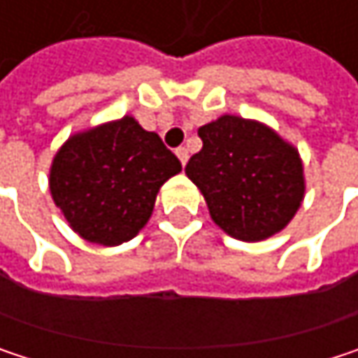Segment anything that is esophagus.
<instances>
[{
  "label": "esophagus",
  "mask_w": 358,
  "mask_h": 358,
  "mask_svg": "<svg viewBox=\"0 0 358 358\" xmlns=\"http://www.w3.org/2000/svg\"><path fill=\"white\" fill-rule=\"evenodd\" d=\"M176 155H178L180 164L186 166V162H188V151H186V147H178V149H176Z\"/></svg>",
  "instance_id": "esophagus-1"
}]
</instances>
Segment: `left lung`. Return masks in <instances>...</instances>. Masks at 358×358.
Returning <instances> with one entry per match:
<instances>
[{"mask_svg":"<svg viewBox=\"0 0 358 358\" xmlns=\"http://www.w3.org/2000/svg\"><path fill=\"white\" fill-rule=\"evenodd\" d=\"M203 149L186 164L211 220L232 238L259 243L282 232L305 199L299 149L271 126L224 113L199 128Z\"/></svg>","mask_w":358,"mask_h":358,"instance_id":"obj_1","label":"left lung"}]
</instances>
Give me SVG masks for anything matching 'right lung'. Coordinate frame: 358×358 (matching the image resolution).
I'll list each match as a JSON object with an SVG mask.
<instances>
[{
    "mask_svg": "<svg viewBox=\"0 0 358 358\" xmlns=\"http://www.w3.org/2000/svg\"><path fill=\"white\" fill-rule=\"evenodd\" d=\"M178 172L159 134L124 115L68 136L53 155L49 192L80 238L117 247L147 226L159 188Z\"/></svg>",
    "mask_w": 358,
    "mask_h": 358,
    "instance_id": "obj_1",
    "label": "right lung"
}]
</instances>
